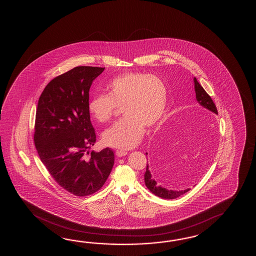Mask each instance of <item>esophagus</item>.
I'll list each match as a JSON object with an SVG mask.
<instances>
[{
	"label": "esophagus",
	"instance_id": "esophagus-1",
	"mask_svg": "<svg viewBox=\"0 0 256 256\" xmlns=\"http://www.w3.org/2000/svg\"><path fill=\"white\" fill-rule=\"evenodd\" d=\"M115 154L117 156H119V158H122V156H124L127 154V152L126 151H124V150H117L116 152H115Z\"/></svg>",
	"mask_w": 256,
	"mask_h": 256
}]
</instances>
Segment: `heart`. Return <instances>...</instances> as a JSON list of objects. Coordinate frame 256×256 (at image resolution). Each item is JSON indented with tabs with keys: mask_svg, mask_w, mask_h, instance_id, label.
Wrapping results in <instances>:
<instances>
[{
	"mask_svg": "<svg viewBox=\"0 0 256 256\" xmlns=\"http://www.w3.org/2000/svg\"><path fill=\"white\" fill-rule=\"evenodd\" d=\"M168 104V87L159 76L128 72L107 86V95L98 94L88 102V112L98 122L112 119L122 108V119L104 132V144L119 149L136 146L144 127L152 129L162 120Z\"/></svg>",
	"mask_w": 256,
	"mask_h": 256,
	"instance_id": "1",
	"label": "heart"
}]
</instances>
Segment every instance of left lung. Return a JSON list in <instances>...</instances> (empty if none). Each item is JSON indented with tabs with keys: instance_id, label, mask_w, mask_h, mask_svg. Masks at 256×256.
Wrapping results in <instances>:
<instances>
[{
	"instance_id": "left-lung-1",
	"label": "left lung",
	"mask_w": 256,
	"mask_h": 256,
	"mask_svg": "<svg viewBox=\"0 0 256 256\" xmlns=\"http://www.w3.org/2000/svg\"><path fill=\"white\" fill-rule=\"evenodd\" d=\"M194 82H195V92H196V100L198 102V104L202 105L203 107H205L206 109L210 110V112H212L214 114H218L217 107H216V105L214 104L212 98H210V96L206 92V90L203 88L202 85L196 80V78H194ZM166 134H167L166 136H165ZM168 136H169L168 138L167 137ZM168 138H170V136L168 134H164V136H162V138H161V144L160 146H164V144L168 142ZM159 144H160V141H159ZM160 146H159V147H160ZM146 154H147V152H146ZM144 182H146V186L147 188L151 191L152 193H154V195L160 196L162 198H166V200H174V198H176L178 196H182L183 194H185L188 191L190 190V188H186L185 190L180 191L168 190L164 188L162 186L159 185L158 182L156 181V180L154 178V176L151 174L150 168H149L147 164L146 171L144 173Z\"/></svg>"
}]
</instances>
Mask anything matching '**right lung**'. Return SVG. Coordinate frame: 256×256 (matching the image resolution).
Here are the masks:
<instances>
[{
    "label": "right lung",
    "mask_w": 256,
    "mask_h": 256,
    "mask_svg": "<svg viewBox=\"0 0 256 256\" xmlns=\"http://www.w3.org/2000/svg\"><path fill=\"white\" fill-rule=\"evenodd\" d=\"M104 68L76 66L54 78L38 100L34 146L49 174L74 196L100 190L114 164V154L110 148L88 152L96 142L88 108V92Z\"/></svg>",
    "instance_id": "add662e5"
}]
</instances>
